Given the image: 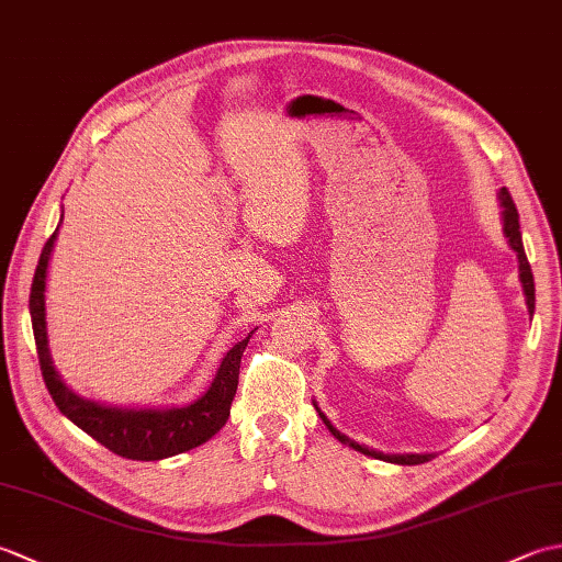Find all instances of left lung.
<instances>
[{
  "instance_id": "left-lung-1",
  "label": "left lung",
  "mask_w": 562,
  "mask_h": 562,
  "mask_svg": "<svg viewBox=\"0 0 562 562\" xmlns=\"http://www.w3.org/2000/svg\"><path fill=\"white\" fill-rule=\"evenodd\" d=\"M497 200H499V207H503V232H505V238L509 248L515 250L517 254V260H519V280H521V288H524V296H527V308L529 314L533 316V306H536V292H533V274H531V266L527 260V254H524V244H521V232H519V212L515 207V200H512L509 190L507 188H499L497 193ZM316 405V413L321 415V420H324V425L330 429V435L336 437L338 441H342V445L352 447L355 451L360 453H367V457L372 459H381V461H389V463H401V465H415V463H425L435 457V453H384V451H376V449H369L364 445H357L355 439H350L348 435H342L340 429L333 425L326 413H321L318 403L314 401Z\"/></svg>"
}]
</instances>
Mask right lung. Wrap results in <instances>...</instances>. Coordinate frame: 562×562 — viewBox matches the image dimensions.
<instances>
[{
	"label": "right lung",
	"instance_id": "1",
	"mask_svg": "<svg viewBox=\"0 0 562 562\" xmlns=\"http://www.w3.org/2000/svg\"><path fill=\"white\" fill-rule=\"evenodd\" d=\"M63 217L65 214H59V224H63ZM59 224L55 234L43 246L38 268H35L33 274L29 304L41 372L59 413L69 417L89 437L101 441L105 449L133 461L169 459L176 457V453L205 445L207 439L220 432L226 417H229V408L238 386L241 355L250 336H254V330L224 352L212 384L193 403L169 405V408H149V405L147 408H133V405H109L79 396L75 389L65 384V379L55 369L50 338H47V268H50V256L57 241Z\"/></svg>",
	"mask_w": 562,
	"mask_h": 562
}]
</instances>
